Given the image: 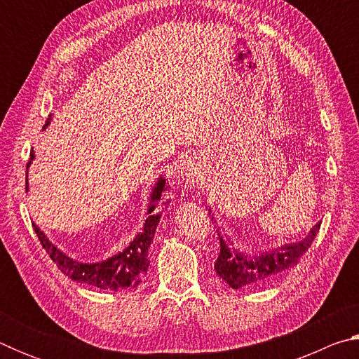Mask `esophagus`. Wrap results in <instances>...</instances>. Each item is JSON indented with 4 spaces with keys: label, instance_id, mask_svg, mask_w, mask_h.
<instances>
[{
    "label": "esophagus",
    "instance_id": "esophagus-1",
    "mask_svg": "<svg viewBox=\"0 0 359 359\" xmlns=\"http://www.w3.org/2000/svg\"><path fill=\"white\" fill-rule=\"evenodd\" d=\"M179 169H180V175L188 182V184H194V182H198L199 177H201L198 163L193 156H187L185 160H182Z\"/></svg>",
    "mask_w": 359,
    "mask_h": 359
}]
</instances>
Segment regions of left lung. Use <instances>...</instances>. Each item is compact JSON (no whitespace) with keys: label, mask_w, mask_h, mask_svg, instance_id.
I'll return each instance as SVG.
<instances>
[{"label":"left lung","mask_w":359,"mask_h":359,"mask_svg":"<svg viewBox=\"0 0 359 359\" xmlns=\"http://www.w3.org/2000/svg\"><path fill=\"white\" fill-rule=\"evenodd\" d=\"M318 229L320 223L315 224L306 239L274 248L271 252L253 255V257L241 253L234 248L231 250L226 245L228 241L220 238V255L215 261L217 274L234 290L255 287V285H263L274 280L299 263L301 257L313 242Z\"/></svg>","instance_id":"8db88e82"}]
</instances>
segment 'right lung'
<instances>
[{"instance_id":"right-lung-1","label":"right lung","mask_w":359,"mask_h":359,"mask_svg":"<svg viewBox=\"0 0 359 359\" xmlns=\"http://www.w3.org/2000/svg\"><path fill=\"white\" fill-rule=\"evenodd\" d=\"M33 158H34V151L32 150L28 166L32 165ZM25 188L28 190V180H27ZM163 191H165V179L160 177V180L156 182V185L154 188V193H151L150 196L151 204L147 210L149 217L147 220H145L142 233L137 234L135 241H133L123 252H120L118 255H115V257L109 258L106 261H101V263H93V264L79 263V261L66 257V255L63 252H60L58 248L46 238V234L33 223L34 233L41 241L44 250L48 253V257L52 258L53 263L58 266V269L62 271L63 274L68 276L71 280L87 283L90 287H95V288L114 291V293L126 291L130 288H135L136 285L141 283L144 276L147 274V269L150 264L149 257H147L150 242L154 241L155 229L158 226V222H160L161 212L168 204V201L161 199Z\"/></svg>"}]
</instances>
